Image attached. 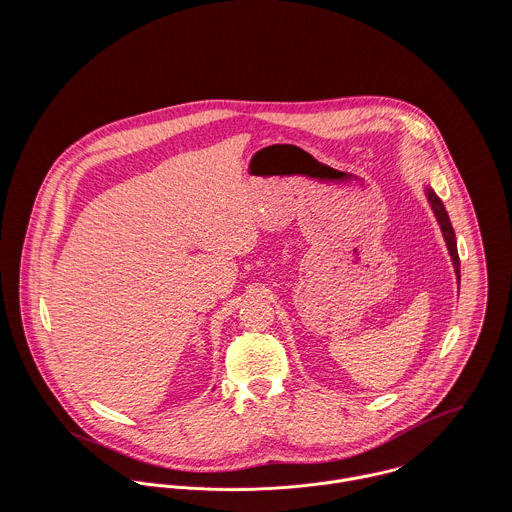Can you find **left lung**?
Wrapping results in <instances>:
<instances>
[{
	"label": "left lung",
	"mask_w": 512,
	"mask_h": 512,
	"mask_svg": "<svg viewBox=\"0 0 512 512\" xmlns=\"http://www.w3.org/2000/svg\"><path fill=\"white\" fill-rule=\"evenodd\" d=\"M426 199L436 215V219L439 222V228H441V234H443V240H445V246H447V252L451 256V262H453V270H455V278H457V284L461 282V270H459V254H457V242H455V232H453V226H451V220L449 215L441 203L436 191L432 187H426Z\"/></svg>",
	"instance_id": "obj_1"
}]
</instances>
